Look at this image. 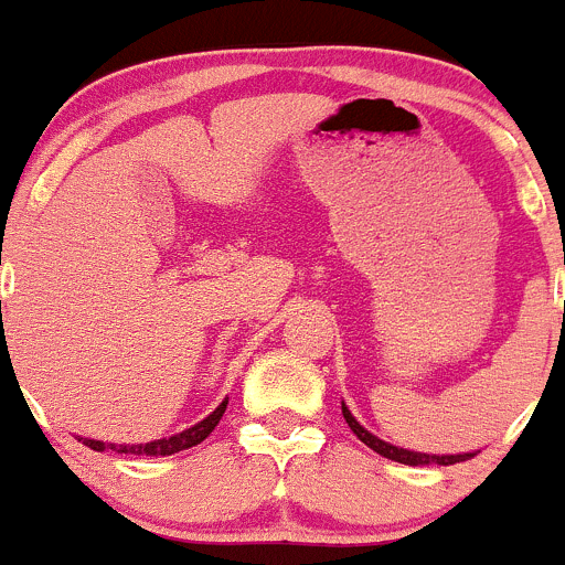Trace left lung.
I'll return each mask as SVG.
<instances>
[{"label": "left lung", "instance_id": "1", "mask_svg": "<svg viewBox=\"0 0 565 565\" xmlns=\"http://www.w3.org/2000/svg\"><path fill=\"white\" fill-rule=\"evenodd\" d=\"M343 417H345V423H349L351 431L356 434V439H360V443H365L367 448L376 450V454H379V456H384V459L398 461V465H409V467H417V465H439V467H448V465H459V461H467V459H472V456H475V454H459V456H428V454H415V450L395 448V445L382 443V439L373 437L371 431H365V428H362L360 423L354 420V415H351V412L345 409V404H343Z\"/></svg>", "mask_w": 565, "mask_h": 565}]
</instances>
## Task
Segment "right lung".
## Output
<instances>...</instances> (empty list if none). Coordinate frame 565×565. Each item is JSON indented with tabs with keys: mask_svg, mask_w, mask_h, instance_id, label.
I'll use <instances>...</instances> for the list:
<instances>
[{
	"mask_svg": "<svg viewBox=\"0 0 565 565\" xmlns=\"http://www.w3.org/2000/svg\"><path fill=\"white\" fill-rule=\"evenodd\" d=\"M227 409V401H222L214 412H211L205 420H200L198 426L186 428V431L175 434V437H167V439H156V443H145V445H109V443H95V439H82L87 448L93 450H117V454H131V456H172L178 450H189L194 445L203 443L216 426H220L222 415Z\"/></svg>",
	"mask_w": 565,
	"mask_h": 565,
	"instance_id": "add662e5",
	"label": "right lung"
}]
</instances>
